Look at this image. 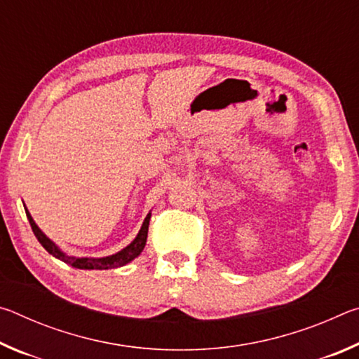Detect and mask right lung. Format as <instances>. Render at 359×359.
I'll use <instances>...</instances> for the list:
<instances>
[{
    "instance_id": "obj_1",
    "label": "right lung",
    "mask_w": 359,
    "mask_h": 359,
    "mask_svg": "<svg viewBox=\"0 0 359 359\" xmlns=\"http://www.w3.org/2000/svg\"><path fill=\"white\" fill-rule=\"evenodd\" d=\"M27 212V217H28V222L32 224V229L36 238L41 242V245L46 248V250L53 255V257L65 261L66 264H69L72 267H76V269H112V267H120V266H125L126 263H130V261L135 259L136 257L141 255V252L144 250L145 247V242H147V233H149V222H150V214L145 217V220L142 223V228L139 231L137 238L131 242V244L123 248V250L112 255V257H106V258H100V259H92V258H74V257H68V255H65L63 252H60L57 245L53 244V242L46 238V234L42 233V231L38 228V224L33 222L32 215H29V212Z\"/></svg>"
}]
</instances>
